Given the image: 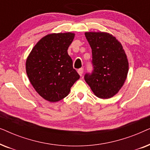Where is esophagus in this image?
Returning a JSON list of instances; mask_svg holds the SVG:
<instances>
[{"label":"esophagus","mask_w":150,"mask_h":150,"mask_svg":"<svg viewBox=\"0 0 150 150\" xmlns=\"http://www.w3.org/2000/svg\"><path fill=\"white\" fill-rule=\"evenodd\" d=\"M78 73L79 74V75L82 76H83V68H80L78 69Z\"/></svg>","instance_id":"esophagus-1"}]
</instances>
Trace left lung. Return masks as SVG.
<instances>
[{
  "label": "left lung",
  "instance_id": "8db88e82",
  "mask_svg": "<svg viewBox=\"0 0 150 150\" xmlns=\"http://www.w3.org/2000/svg\"><path fill=\"white\" fill-rule=\"evenodd\" d=\"M92 50L91 74L85 75L93 93L102 99L110 98L124 85L128 72V61L121 43L105 32H86Z\"/></svg>",
  "mask_w": 150,
  "mask_h": 150
}]
</instances>
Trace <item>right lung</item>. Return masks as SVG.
<instances>
[{
  "label": "right lung",
  "mask_w": 150,
  "mask_h": 150,
  "mask_svg": "<svg viewBox=\"0 0 150 150\" xmlns=\"http://www.w3.org/2000/svg\"><path fill=\"white\" fill-rule=\"evenodd\" d=\"M74 36L70 32L47 35L37 43L26 59V71L30 83L39 95L50 102L66 97L80 79L67 53Z\"/></svg>",
  "instance_id": "add662e5"
}]
</instances>
